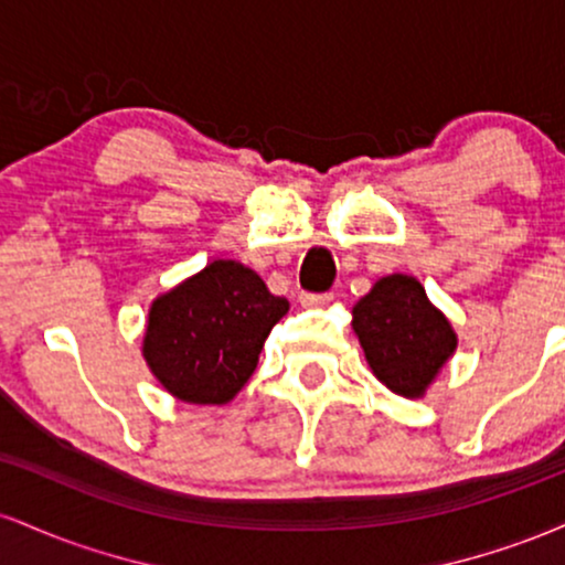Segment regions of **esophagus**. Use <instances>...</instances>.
Segmentation results:
<instances>
[{
  "mask_svg": "<svg viewBox=\"0 0 565 565\" xmlns=\"http://www.w3.org/2000/svg\"><path fill=\"white\" fill-rule=\"evenodd\" d=\"M334 300L332 291H327V295H302L300 302L305 305V308H323V305H329Z\"/></svg>",
  "mask_w": 565,
  "mask_h": 565,
  "instance_id": "obj_1",
  "label": "esophagus"
}]
</instances>
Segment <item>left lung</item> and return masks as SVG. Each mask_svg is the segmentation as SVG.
Returning a JSON list of instances; mask_svg holds the SVG:
<instances>
[{
  "label": "left lung",
  "instance_id": "obj_1",
  "mask_svg": "<svg viewBox=\"0 0 565 565\" xmlns=\"http://www.w3.org/2000/svg\"><path fill=\"white\" fill-rule=\"evenodd\" d=\"M353 327L366 364L387 391L423 398L457 350V332L414 276H382L353 305Z\"/></svg>",
  "mask_w": 565,
  "mask_h": 565
}]
</instances>
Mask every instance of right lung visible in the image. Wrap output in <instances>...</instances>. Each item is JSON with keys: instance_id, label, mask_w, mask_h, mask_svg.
Here are the masks:
<instances>
[{"instance_id": "1", "label": "right lung", "mask_w": 565, "mask_h": 565, "mask_svg": "<svg viewBox=\"0 0 565 565\" xmlns=\"http://www.w3.org/2000/svg\"><path fill=\"white\" fill-rule=\"evenodd\" d=\"M289 302L236 260H215L148 308L142 359L172 398L225 406L260 361Z\"/></svg>"}]
</instances>
